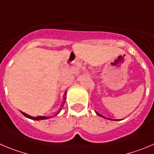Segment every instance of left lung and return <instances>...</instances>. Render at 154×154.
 Here are the masks:
<instances>
[{"label": "left lung", "mask_w": 154, "mask_h": 154, "mask_svg": "<svg viewBox=\"0 0 154 154\" xmlns=\"http://www.w3.org/2000/svg\"><path fill=\"white\" fill-rule=\"evenodd\" d=\"M96 113H97V115H98V116H101V117H103V118H105V117H104V116H102V115H101V114H100V113L97 112H96ZM110 120H112V119H110ZM118 120H120V119H118ZM118 120H117V121H118Z\"/></svg>", "instance_id": "left-lung-1"}]
</instances>
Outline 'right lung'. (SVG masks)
<instances>
[{
	"mask_svg": "<svg viewBox=\"0 0 154 154\" xmlns=\"http://www.w3.org/2000/svg\"><path fill=\"white\" fill-rule=\"evenodd\" d=\"M65 96H66V92H65V93H64V97H65ZM65 99H66V97H64V100H65ZM63 106H64V105H62V106H61V107H62ZM61 109H60V110H59V111H58V112H57V114L55 115V116H57V115L58 114V113H59L60 112H61ZM21 113H22V114L24 116H26V118H28V119H32V120H43V119H48V117H45V116H37V117H32V116H29V115L26 114L25 112H21Z\"/></svg>",
	"mask_w": 154,
	"mask_h": 154,
	"instance_id": "1",
	"label": "right lung"
}]
</instances>
